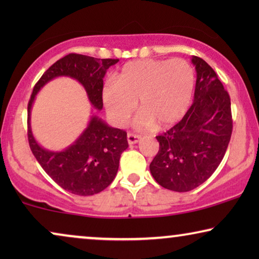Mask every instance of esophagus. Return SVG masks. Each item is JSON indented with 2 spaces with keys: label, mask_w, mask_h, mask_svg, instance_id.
Returning <instances> with one entry per match:
<instances>
[{
  "label": "esophagus",
  "mask_w": 259,
  "mask_h": 259,
  "mask_svg": "<svg viewBox=\"0 0 259 259\" xmlns=\"http://www.w3.org/2000/svg\"><path fill=\"white\" fill-rule=\"evenodd\" d=\"M139 140H140V136H138V134H133V133L127 134V141H128L130 145L139 143Z\"/></svg>",
  "instance_id": "1"
}]
</instances>
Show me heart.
I'll use <instances>...</instances> for the list:
<instances>
[{"mask_svg":"<svg viewBox=\"0 0 259 259\" xmlns=\"http://www.w3.org/2000/svg\"><path fill=\"white\" fill-rule=\"evenodd\" d=\"M194 70L184 59L138 60L126 63L113 82L102 88L105 109L116 126H123L136 109L139 127H171L182 120L191 104Z\"/></svg>","mask_w":259,"mask_h":259,"instance_id":"obj_1","label":"heart"}]
</instances>
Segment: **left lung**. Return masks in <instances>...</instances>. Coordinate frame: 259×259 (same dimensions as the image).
<instances>
[{
	"label": "left lung",
	"mask_w": 259,
	"mask_h": 259,
	"mask_svg": "<svg viewBox=\"0 0 259 259\" xmlns=\"http://www.w3.org/2000/svg\"><path fill=\"white\" fill-rule=\"evenodd\" d=\"M197 81L193 104L180 121L155 137L159 151L150 164L155 182L176 192L201 185L221 164L232 133L231 101L217 74L192 56Z\"/></svg>",
	"instance_id": "1"
}]
</instances>
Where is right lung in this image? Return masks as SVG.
Returning <instances> with one entry per match:
<instances>
[{"instance_id": "obj_1", "label": "right lung", "mask_w": 259, "mask_h": 259, "mask_svg": "<svg viewBox=\"0 0 259 259\" xmlns=\"http://www.w3.org/2000/svg\"><path fill=\"white\" fill-rule=\"evenodd\" d=\"M118 61V59L100 60L81 54L66 55L44 73L28 104V141L34 157L59 186L77 196H93L111 185L118 172L121 153L128 147L127 133L108 126L93 114L72 145L62 151H49L35 140L31 132V106L45 84L55 77L67 76L79 81L92 106L101 111L105 74Z\"/></svg>"}]
</instances>
